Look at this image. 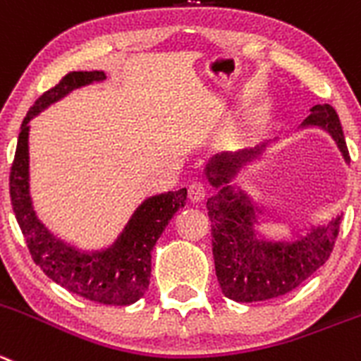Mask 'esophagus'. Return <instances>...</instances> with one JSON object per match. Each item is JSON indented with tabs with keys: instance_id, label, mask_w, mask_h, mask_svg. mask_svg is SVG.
<instances>
[{
	"instance_id": "1",
	"label": "esophagus",
	"mask_w": 361,
	"mask_h": 361,
	"mask_svg": "<svg viewBox=\"0 0 361 361\" xmlns=\"http://www.w3.org/2000/svg\"><path fill=\"white\" fill-rule=\"evenodd\" d=\"M207 196V187H204L203 181H192L190 187H188V197H190L192 203H201Z\"/></svg>"
}]
</instances>
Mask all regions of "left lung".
Listing matches in <instances>:
<instances>
[{
    "instance_id": "8db88e82",
    "label": "left lung",
    "mask_w": 361,
    "mask_h": 361,
    "mask_svg": "<svg viewBox=\"0 0 361 361\" xmlns=\"http://www.w3.org/2000/svg\"><path fill=\"white\" fill-rule=\"evenodd\" d=\"M310 112L301 128L319 126L328 131L349 164L351 157L335 109L329 104H315ZM267 144L262 142L255 149L215 154L204 169L210 185L219 190L207 201L215 274L222 294L237 302L267 301L298 288L326 264L342 219V215H336L324 226L312 228L292 242H271L257 237L255 222L262 210L252 204L244 190H235L230 181L244 165L260 157Z\"/></svg>"
}]
</instances>
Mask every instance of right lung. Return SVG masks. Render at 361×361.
I'll use <instances>...</instances> for the list:
<instances>
[{"instance_id": "obj_1", "label": "right lung", "mask_w": 361, "mask_h": 361, "mask_svg": "<svg viewBox=\"0 0 361 361\" xmlns=\"http://www.w3.org/2000/svg\"><path fill=\"white\" fill-rule=\"evenodd\" d=\"M106 80L103 71H73L44 92L26 114L10 169V200L33 262L60 287L101 305L126 306L146 294L151 278V251L187 201V188L157 194L139 204L123 233L101 251H80L56 238L37 217L30 196V121L74 89Z\"/></svg>"}]
</instances>
